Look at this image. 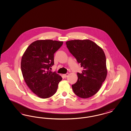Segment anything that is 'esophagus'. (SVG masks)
Masks as SVG:
<instances>
[{
  "mask_svg": "<svg viewBox=\"0 0 131 131\" xmlns=\"http://www.w3.org/2000/svg\"><path fill=\"white\" fill-rule=\"evenodd\" d=\"M69 74L68 73H66V74H64V75H63V76L65 78H66L68 75Z\"/></svg>",
  "mask_w": 131,
  "mask_h": 131,
  "instance_id": "34e87169",
  "label": "esophagus"
}]
</instances>
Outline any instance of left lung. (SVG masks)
Instances as JSON below:
<instances>
[{
	"label": "left lung",
	"instance_id": "obj_1",
	"mask_svg": "<svg viewBox=\"0 0 131 131\" xmlns=\"http://www.w3.org/2000/svg\"><path fill=\"white\" fill-rule=\"evenodd\" d=\"M70 52L83 68L77 73L78 81L72 85L75 94L82 98L96 93L107 75L105 54L101 48L89 40H75L66 42Z\"/></svg>",
	"mask_w": 131,
	"mask_h": 131
}]
</instances>
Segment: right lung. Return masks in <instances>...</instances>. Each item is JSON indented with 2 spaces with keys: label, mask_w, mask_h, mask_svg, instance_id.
<instances>
[{
  "label": "right lung",
  "mask_w": 131,
  "mask_h": 131,
  "mask_svg": "<svg viewBox=\"0 0 131 131\" xmlns=\"http://www.w3.org/2000/svg\"><path fill=\"white\" fill-rule=\"evenodd\" d=\"M62 41L37 40L31 43L22 56L21 70L26 84L38 97L45 99L56 93L62 77L50 69L54 65V54Z\"/></svg>",
  "instance_id": "right-lung-1"
}]
</instances>
